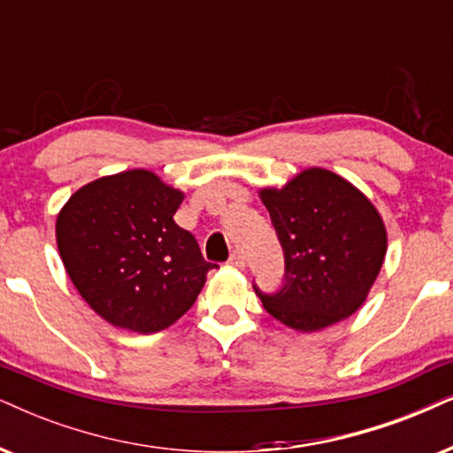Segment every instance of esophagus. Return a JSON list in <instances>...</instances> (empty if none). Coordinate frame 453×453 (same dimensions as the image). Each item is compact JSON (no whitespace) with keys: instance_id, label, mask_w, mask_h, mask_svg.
<instances>
[{"instance_id":"obj_1","label":"esophagus","mask_w":453,"mask_h":453,"mask_svg":"<svg viewBox=\"0 0 453 453\" xmlns=\"http://www.w3.org/2000/svg\"><path fill=\"white\" fill-rule=\"evenodd\" d=\"M230 265H234V267H244L246 265V259H244V255L240 253V250H234V253L230 255Z\"/></svg>"}]
</instances>
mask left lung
Listing matches in <instances>:
<instances>
[{
  "instance_id": "8db88e82",
  "label": "left lung",
  "mask_w": 453,
  "mask_h": 453,
  "mask_svg": "<svg viewBox=\"0 0 453 453\" xmlns=\"http://www.w3.org/2000/svg\"><path fill=\"white\" fill-rule=\"evenodd\" d=\"M284 250L278 295L255 288L269 316L316 332L353 316L368 299L387 255V227L372 200L345 177L311 167L282 188H261Z\"/></svg>"
}]
</instances>
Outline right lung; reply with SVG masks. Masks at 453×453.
<instances>
[{
    "instance_id": "add662e5",
    "label": "right lung",
    "mask_w": 453,
    "mask_h": 453,
    "mask_svg": "<svg viewBox=\"0 0 453 453\" xmlns=\"http://www.w3.org/2000/svg\"><path fill=\"white\" fill-rule=\"evenodd\" d=\"M184 192L131 169L79 188L56 217L60 259L83 301L117 328L152 334L194 305L209 269L173 221Z\"/></svg>"
}]
</instances>
